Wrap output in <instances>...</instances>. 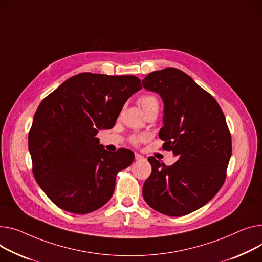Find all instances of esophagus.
<instances>
[{
  "label": "esophagus",
  "mask_w": 262,
  "mask_h": 262,
  "mask_svg": "<svg viewBox=\"0 0 262 262\" xmlns=\"http://www.w3.org/2000/svg\"><path fill=\"white\" fill-rule=\"evenodd\" d=\"M143 158H144V157H143L142 155L138 154V152H136V154H135V159H136V160H142Z\"/></svg>",
  "instance_id": "obj_1"
}]
</instances>
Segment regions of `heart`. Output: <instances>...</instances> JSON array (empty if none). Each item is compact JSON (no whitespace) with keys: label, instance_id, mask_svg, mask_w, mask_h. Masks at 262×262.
I'll use <instances>...</instances> for the list:
<instances>
[{"label":"heart","instance_id":"heart-1","mask_svg":"<svg viewBox=\"0 0 262 262\" xmlns=\"http://www.w3.org/2000/svg\"><path fill=\"white\" fill-rule=\"evenodd\" d=\"M138 103L144 114H147L150 111L157 110L159 111V99L157 96L152 94H144L141 95L138 98ZM146 139L145 135H133L129 138V142L133 145H139L142 141H144Z\"/></svg>","mask_w":262,"mask_h":262}]
</instances>
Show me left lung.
Instances as JSON below:
<instances>
[{
	"label": "left lung",
	"mask_w": 262,
	"mask_h": 262,
	"mask_svg": "<svg viewBox=\"0 0 262 262\" xmlns=\"http://www.w3.org/2000/svg\"><path fill=\"white\" fill-rule=\"evenodd\" d=\"M142 84L163 99L162 149L178 158L167 166L148 157L151 173L142 194L155 211L184 216L206 204L223 185L232 155L231 133L215 98L180 69L152 72Z\"/></svg>",
	"instance_id": "1"
}]
</instances>
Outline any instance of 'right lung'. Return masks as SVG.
Listing matches in <instances>:
<instances>
[{"instance_id":"obj_1","label":"right lung","mask_w":262,"mask_h":262,"mask_svg":"<svg viewBox=\"0 0 262 262\" xmlns=\"http://www.w3.org/2000/svg\"><path fill=\"white\" fill-rule=\"evenodd\" d=\"M141 89L135 76L82 73L40 103L28 133L32 173L62 210L87 214L113 196L117 173L135 155L126 148L110 154L96 136L115 125L127 99Z\"/></svg>"}]
</instances>
